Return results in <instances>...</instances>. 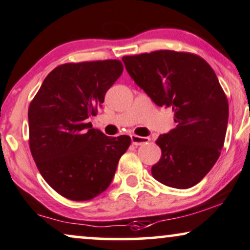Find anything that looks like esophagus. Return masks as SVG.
<instances>
[{"label":"esophagus","mask_w":250,"mask_h":250,"mask_svg":"<svg viewBox=\"0 0 250 250\" xmlns=\"http://www.w3.org/2000/svg\"><path fill=\"white\" fill-rule=\"evenodd\" d=\"M150 142L149 137H143V136H137V135H131V143L134 146H142V144H146Z\"/></svg>","instance_id":"esophagus-1"}]
</instances>
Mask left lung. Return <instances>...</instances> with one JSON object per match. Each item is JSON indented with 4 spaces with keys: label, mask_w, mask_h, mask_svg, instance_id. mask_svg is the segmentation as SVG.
Here are the masks:
<instances>
[{
    "label": "left lung",
    "mask_w": 250,
    "mask_h": 250,
    "mask_svg": "<svg viewBox=\"0 0 250 250\" xmlns=\"http://www.w3.org/2000/svg\"><path fill=\"white\" fill-rule=\"evenodd\" d=\"M125 70L159 107H171L176 127L156 141L162 157L152 177L174 188L200 182L218 161L228 123V101L203 58L170 50L123 57Z\"/></svg>",
    "instance_id": "obj_1"
}]
</instances>
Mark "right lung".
<instances>
[{
    "mask_svg": "<svg viewBox=\"0 0 250 250\" xmlns=\"http://www.w3.org/2000/svg\"><path fill=\"white\" fill-rule=\"evenodd\" d=\"M122 71L120 60L60 65L30 104L32 157L45 182L67 199L101 194L130 146L127 135L108 137L88 122Z\"/></svg>",
    "mask_w": 250,
    "mask_h": 250,
    "instance_id": "right-lung-1",
    "label": "right lung"
}]
</instances>
